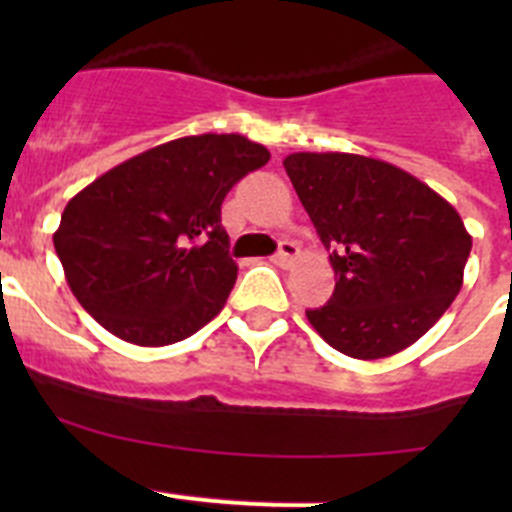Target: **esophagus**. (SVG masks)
Returning a JSON list of instances; mask_svg holds the SVG:
<instances>
[{"instance_id": "34e87169", "label": "esophagus", "mask_w": 512, "mask_h": 512, "mask_svg": "<svg viewBox=\"0 0 512 512\" xmlns=\"http://www.w3.org/2000/svg\"><path fill=\"white\" fill-rule=\"evenodd\" d=\"M297 256H300V246H297V243H292V241H282V243H279V251H277V256H274V261H277L279 266H284V269H287V266L295 264Z\"/></svg>"}]
</instances>
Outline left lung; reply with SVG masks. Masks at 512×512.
Returning a JSON list of instances; mask_svg holds the SVG:
<instances>
[{"label": "left lung", "instance_id": "1", "mask_svg": "<svg viewBox=\"0 0 512 512\" xmlns=\"http://www.w3.org/2000/svg\"><path fill=\"white\" fill-rule=\"evenodd\" d=\"M302 207L330 248L336 289L307 310L325 343L384 359L433 328L464 282L472 235L459 212L408 171L356 153L284 158Z\"/></svg>", "mask_w": 512, "mask_h": 512}]
</instances>
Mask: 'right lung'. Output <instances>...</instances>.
Here are the masks:
<instances>
[{
	"label": "right lung",
	"instance_id": "add662e5",
	"mask_svg": "<svg viewBox=\"0 0 512 512\" xmlns=\"http://www.w3.org/2000/svg\"><path fill=\"white\" fill-rule=\"evenodd\" d=\"M269 158L238 133L189 135L81 189L53 233L79 305L135 346H169L210 323L238 277L220 207Z\"/></svg>",
	"mask_w": 512,
	"mask_h": 512
}]
</instances>
